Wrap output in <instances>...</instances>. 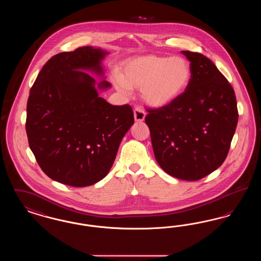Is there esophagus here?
I'll return each mask as SVG.
<instances>
[{
    "mask_svg": "<svg viewBox=\"0 0 261 261\" xmlns=\"http://www.w3.org/2000/svg\"><path fill=\"white\" fill-rule=\"evenodd\" d=\"M146 117V113L143 111L142 108H136L134 110V118L137 122H142L145 120Z\"/></svg>",
    "mask_w": 261,
    "mask_h": 261,
    "instance_id": "obj_1",
    "label": "esophagus"
}]
</instances>
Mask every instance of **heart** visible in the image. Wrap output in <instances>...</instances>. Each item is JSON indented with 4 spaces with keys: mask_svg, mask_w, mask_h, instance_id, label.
I'll return each instance as SVG.
<instances>
[{
    "mask_svg": "<svg viewBox=\"0 0 261 261\" xmlns=\"http://www.w3.org/2000/svg\"><path fill=\"white\" fill-rule=\"evenodd\" d=\"M191 77L190 62L182 57L144 55L124 62L115 84L122 91L141 89L147 105L163 108L185 92Z\"/></svg>",
    "mask_w": 261,
    "mask_h": 261,
    "instance_id": "heart-1",
    "label": "heart"
}]
</instances>
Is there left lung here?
Instances as JSON below:
<instances>
[{
    "label": "left lung",
    "instance_id": "1",
    "mask_svg": "<svg viewBox=\"0 0 261 261\" xmlns=\"http://www.w3.org/2000/svg\"><path fill=\"white\" fill-rule=\"evenodd\" d=\"M190 61L192 77L172 103L149 110L153 153L159 165L175 178L197 181L223 163L236 131V96L211 60L181 51Z\"/></svg>",
    "mask_w": 261,
    "mask_h": 261
}]
</instances>
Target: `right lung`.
Listing matches in <instances>:
<instances>
[{
  "mask_svg": "<svg viewBox=\"0 0 261 261\" xmlns=\"http://www.w3.org/2000/svg\"><path fill=\"white\" fill-rule=\"evenodd\" d=\"M109 53L91 46L54 56L41 69L27 100L29 147L44 173L72 187L91 186L112 168L119 145L134 123L129 105L99 96L111 88L103 75Z\"/></svg>",
  "mask_w": 261,
  "mask_h": 261,
  "instance_id": "right-lung-1",
  "label": "right lung"
}]
</instances>
